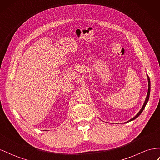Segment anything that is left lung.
<instances>
[{
  "instance_id": "left-lung-1",
  "label": "left lung",
  "mask_w": 160,
  "mask_h": 160,
  "mask_svg": "<svg viewBox=\"0 0 160 160\" xmlns=\"http://www.w3.org/2000/svg\"><path fill=\"white\" fill-rule=\"evenodd\" d=\"M147 77H148V91L147 97H146V101H145V102H144V103H143V105L142 106V109H140V111H139L138 113L136 115H135L134 118H133L132 119H131L130 120H129L128 122H127V123H128V122H131V121H133V119H136V118L138 117V116L142 113V111H143V109H144L145 107H146V104H147V103H148V100H149V94H150V79H149V76H148V75H147Z\"/></svg>"
}]
</instances>
